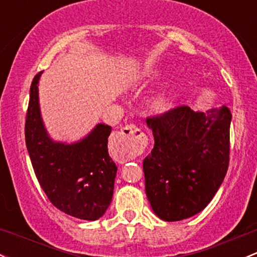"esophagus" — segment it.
I'll return each instance as SVG.
<instances>
[{"label":"esophagus","mask_w":257,"mask_h":257,"mask_svg":"<svg viewBox=\"0 0 257 257\" xmlns=\"http://www.w3.org/2000/svg\"><path fill=\"white\" fill-rule=\"evenodd\" d=\"M148 138L135 124H128L113 135L112 154L118 162H126L139 156L145 149Z\"/></svg>","instance_id":"obj_1"}]
</instances>
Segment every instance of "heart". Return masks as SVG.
<instances>
[{
	"mask_svg": "<svg viewBox=\"0 0 257 257\" xmlns=\"http://www.w3.org/2000/svg\"><path fill=\"white\" fill-rule=\"evenodd\" d=\"M165 78H166V74H163V73H159V74L155 77V80L161 83ZM176 98H177L176 90H168V91L162 92V94L156 98V102L155 103H156V107L159 109H161V111H166V109H170L171 107L174 105Z\"/></svg>",
	"mask_w": 257,
	"mask_h": 257,
	"instance_id": "heart-1",
	"label": "heart"
}]
</instances>
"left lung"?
I'll use <instances>...</instances> for the list:
<instances>
[{
	"instance_id": "1",
	"label": "left lung",
	"mask_w": 257,
	"mask_h": 257,
	"mask_svg": "<svg viewBox=\"0 0 257 257\" xmlns=\"http://www.w3.org/2000/svg\"><path fill=\"white\" fill-rule=\"evenodd\" d=\"M230 120L225 106L207 113L178 106L146 118L155 146L143 162L145 191L161 219L189 218L215 196L229 165Z\"/></svg>"
}]
</instances>
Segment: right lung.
<instances>
[{
	"label": "right lung",
	"mask_w": 257,
	"mask_h": 257,
	"mask_svg": "<svg viewBox=\"0 0 257 257\" xmlns=\"http://www.w3.org/2000/svg\"><path fill=\"white\" fill-rule=\"evenodd\" d=\"M41 73L32 81L25 115V143L34 172L53 206L69 216L95 221L103 216L113 196L117 166L107 149L112 128L98 124L80 143H53L39 109Z\"/></svg>",
	"instance_id": "1"
}]
</instances>
